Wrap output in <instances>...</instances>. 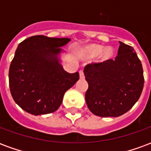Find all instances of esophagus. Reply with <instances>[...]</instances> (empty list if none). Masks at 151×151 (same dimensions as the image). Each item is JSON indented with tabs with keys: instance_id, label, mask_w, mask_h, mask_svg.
Returning <instances> with one entry per match:
<instances>
[{
	"instance_id": "obj_1",
	"label": "esophagus",
	"mask_w": 151,
	"mask_h": 151,
	"mask_svg": "<svg viewBox=\"0 0 151 151\" xmlns=\"http://www.w3.org/2000/svg\"><path fill=\"white\" fill-rule=\"evenodd\" d=\"M79 74H80V78H84L85 76H84V72H83V69H80L79 71Z\"/></svg>"
}]
</instances>
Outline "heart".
<instances>
[{"instance_id": "obj_1", "label": "heart", "mask_w": 151, "mask_h": 151, "mask_svg": "<svg viewBox=\"0 0 151 151\" xmlns=\"http://www.w3.org/2000/svg\"><path fill=\"white\" fill-rule=\"evenodd\" d=\"M104 47L100 45H92L89 47V53L91 56H97L103 52ZM112 54V50L111 48H107L104 52V58L108 59Z\"/></svg>"}]
</instances>
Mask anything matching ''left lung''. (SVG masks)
<instances>
[{"mask_svg":"<svg viewBox=\"0 0 151 151\" xmlns=\"http://www.w3.org/2000/svg\"><path fill=\"white\" fill-rule=\"evenodd\" d=\"M88 89L86 102L92 113L101 117H117L133 108L144 86L142 63L133 47L120 42L118 55L91 63L84 69Z\"/></svg>","mask_w":151,"mask_h":151,"instance_id":"8db88e82","label":"left lung"}]
</instances>
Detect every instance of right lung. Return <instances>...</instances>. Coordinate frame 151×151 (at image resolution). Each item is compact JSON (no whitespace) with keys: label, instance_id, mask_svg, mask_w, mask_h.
<instances>
[{"label":"right lung","instance_id":"obj_1","mask_svg":"<svg viewBox=\"0 0 151 151\" xmlns=\"http://www.w3.org/2000/svg\"><path fill=\"white\" fill-rule=\"evenodd\" d=\"M69 41L35 35L18 44L9 66V82L15 103L28 113L38 116L56 111L66 91L79 79L78 73L66 72L57 58L60 47Z\"/></svg>","mask_w":151,"mask_h":151}]
</instances>
